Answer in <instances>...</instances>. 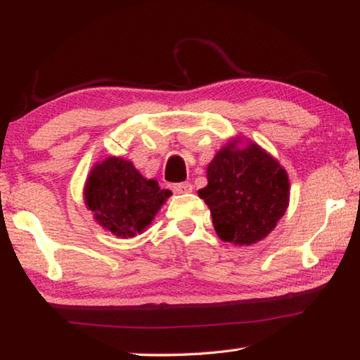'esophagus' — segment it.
Wrapping results in <instances>:
<instances>
[{
  "mask_svg": "<svg viewBox=\"0 0 360 360\" xmlns=\"http://www.w3.org/2000/svg\"><path fill=\"white\" fill-rule=\"evenodd\" d=\"M192 188L193 187H192L191 182H181V184L173 186V192L174 193H191Z\"/></svg>",
  "mask_w": 360,
  "mask_h": 360,
  "instance_id": "1",
  "label": "esophagus"
}]
</instances>
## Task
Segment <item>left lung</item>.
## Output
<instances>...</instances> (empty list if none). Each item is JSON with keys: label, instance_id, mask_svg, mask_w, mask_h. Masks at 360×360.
I'll return each mask as SVG.
<instances>
[{"label": "left lung", "instance_id": "left-lung-1", "mask_svg": "<svg viewBox=\"0 0 360 360\" xmlns=\"http://www.w3.org/2000/svg\"><path fill=\"white\" fill-rule=\"evenodd\" d=\"M206 178L198 197L208 205L219 238L235 246L264 240L289 206V176L281 163L240 136L217 150Z\"/></svg>", "mask_w": 360, "mask_h": 360}]
</instances>
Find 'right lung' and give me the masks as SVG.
Here are the masks:
<instances>
[{"instance_id":"1","label":"right lung","mask_w":360,"mask_h":360,"mask_svg":"<svg viewBox=\"0 0 360 360\" xmlns=\"http://www.w3.org/2000/svg\"><path fill=\"white\" fill-rule=\"evenodd\" d=\"M168 197L172 192L115 155L95 163L84 186V203L95 222L119 238L143 233Z\"/></svg>"}]
</instances>
